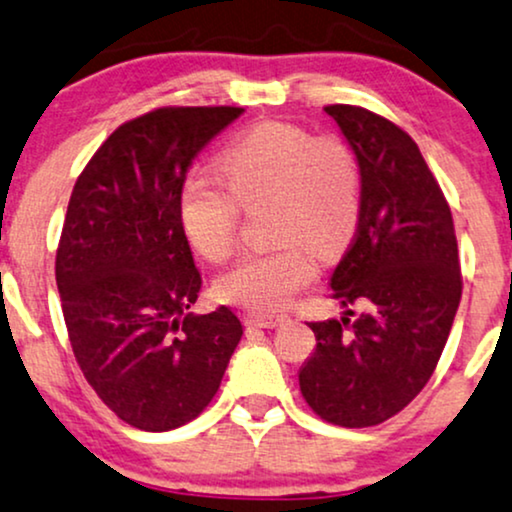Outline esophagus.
I'll return each mask as SVG.
<instances>
[{"mask_svg":"<svg viewBox=\"0 0 512 512\" xmlns=\"http://www.w3.org/2000/svg\"><path fill=\"white\" fill-rule=\"evenodd\" d=\"M286 321H288L286 314H262V312L245 314V323H248V326H257V328H276Z\"/></svg>","mask_w":512,"mask_h":512,"instance_id":"1","label":"esophagus"}]
</instances>
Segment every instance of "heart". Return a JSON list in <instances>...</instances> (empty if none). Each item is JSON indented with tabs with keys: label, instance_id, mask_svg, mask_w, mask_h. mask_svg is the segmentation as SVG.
Wrapping results in <instances>:
<instances>
[{
	"label": "heart",
	"instance_id": "b5f03b06",
	"mask_svg": "<svg viewBox=\"0 0 512 512\" xmlns=\"http://www.w3.org/2000/svg\"><path fill=\"white\" fill-rule=\"evenodd\" d=\"M224 179L191 170L179 184V222L205 260L234 255L241 205L271 200L276 245L252 250L219 278V295L252 312H278L319 274L307 243L335 250L357 229L361 163L347 139L290 122H262L224 148Z\"/></svg>",
	"mask_w": 512,
	"mask_h": 512
}]
</instances>
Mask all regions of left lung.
Returning <instances> with one entry per match:
<instances>
[{
  "label": "left lung",
  "mask_w": 512,
  "mask_h": 512,
  "mask_svg": "<svg viewBox=\"0 0 512 512\" xmlns=\"http://www.w3.org/2000/svg\"><path fill=\"white\" fill-rule=\"evenodd\" d=\"M361 163L354 241L331 276L333 297L364 304L357 319L309 323L314 354L300 368L302 397L342 428L397 416L423 390L461 302L451 208L404 129L361 106L323 108Z\"/></svg>",
  "instance_id": "left-lung-1"
}]
</instances>
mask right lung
Masks as SVG:
<instances>
[{
    "label": "right lung",
    "mask_w": 512,
    "mask_h": 512,
    "mask_svg": "<svg viewBox=\"0 0 512 512\" xmlns=\"http://www.w3.org/2000/svg\"><path fill=\"white\" fill-rule=\"evenodd\" d=\"M243 108L165 106L125 122L75 181L56 250L73 354L103 404L165 432L203 413L243 335L229 307L193 314L203 278L179 222L193 158Z\"/></svg>",
    "instance_id": "add662e5"
}]
</instances>
